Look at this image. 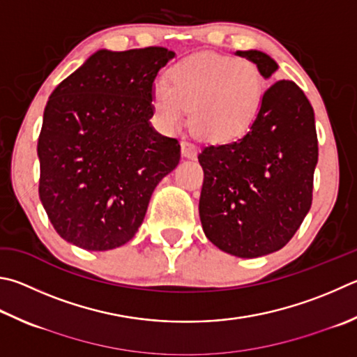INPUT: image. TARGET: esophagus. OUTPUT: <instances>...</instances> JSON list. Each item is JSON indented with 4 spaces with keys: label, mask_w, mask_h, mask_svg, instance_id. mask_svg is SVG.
<instances>
[{
    "label": "esophagus",
    "mask_w": 357,
    "mask_h": 357,
    "mask_svg": "<svg viewBox=\"0 0 357 357\" xmlns=\"http://www.w3.org/2000/svg\"><path fill=\"white\" fill-rule=\"evenodd\" d=\"M181 153H183V156L187 159L197 158V148L193 144H189V142H181Z\"/></svg>",
    "instance_id": "34e87169"
}]
</instances>
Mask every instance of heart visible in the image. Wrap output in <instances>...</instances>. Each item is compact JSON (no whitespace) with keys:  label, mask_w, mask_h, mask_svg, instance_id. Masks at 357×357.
Listing matches in <instances>:
<instances>
[{"label":"heart","mask_w":357,"mask_h":357,"mask_svg":"<svg viewBox=\"0 0 357 357\" xmlns=\"http://www.w3.org/2000/svg\"><path fill=\"white\" fill-rule=\"evenodd\" d=\"M262 95L264 79L255 62L203 53L174 63L168 84H154L151 107L164 131L183 126L190 111V128L199 139L228 144L248 131Z\"/></svg>","instance_id":"1"}]
</instances>
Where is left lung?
<instances>
[{"instance_id": "left-lung-1", "label": "left lung", "mask_w": 357, "mask_h": 357, "mask_svg": "<svg viewBox=\"0 0 357 357\" xmlns=\"http://www.w3.org/2000/svg\"><path fill=\"white\" fill-rule=\"evenodd\" d=\"M268 77L278 63L257 50L237 51ZM199 218L209 241L228 255L259 257L281 250L312 204L319 160L315 116L294 81H276L243 137L204 146Z\"/></svg>"}]
</instances>
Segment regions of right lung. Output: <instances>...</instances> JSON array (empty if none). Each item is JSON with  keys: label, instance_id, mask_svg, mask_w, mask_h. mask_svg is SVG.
<instances>
[{"label": "right lung", "instance_id": "add662e5", "mask_svg": "<svg viewBox=\"0 0 357 357\" xmlns=\"http://www.w3.org/2000/svg\"><path fill=\"white\" fill-rule=\"evenodd\" d=\"M174 53L98 50L45 106L38 197L57 234L89 251L131 241L162 178L181 159L176 139L151 126L154 79Z\"/></svg>", "mask_w": 357, "mask_h": 357}]
</instances>
